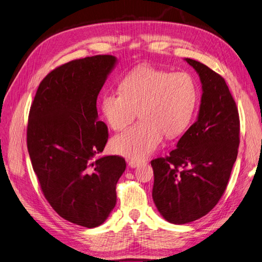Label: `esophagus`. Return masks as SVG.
<instances>
[{
    "mask_svg": "<svg viewBox=\"0 0 262 262\" xmlns=\"http://www.w3.org/2000/svg\"><path fill=\"white\" fill-rule=\"evenodd\" d=\"M141 163H142V162H140V161H135V160H129V161H128V166H129V167H132V168H135V167H137V166H139Z\"/></svg>",
    "mask_w": 262,
    "mask_h": 262,
    "instance_id": "esophagus-1",
    "label": "esophagus"
}]
</instances>
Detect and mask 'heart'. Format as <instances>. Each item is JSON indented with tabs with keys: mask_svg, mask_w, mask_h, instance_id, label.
<instances>
[{
	"mask_svg": "<svg viewBox=\"0 0 262 262\" xmlns=\"http://www.w3.org/2000/svg\"><path fill=\"white\" fill-rule=\"evenodd\" d=\"M119 93L101 97L100 110L114 130H122L136 118L141 120L111 140L113 152L141 161L158 149L165 135L185 132L194 115L198 84L191 74L172 73L152 66H140L126 74Z\"/></svg>",
	"mask_w": 262,
	"mask_h": 262,
	"instance_id": "1",
	"label": "heart"
}]
</instances>
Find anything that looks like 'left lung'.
<instances>
[{
    "label": "left lung",
    "instance_id": "8db88e82",
    "mask_svg": "<svg viewBox=\"0 0 262 262\" xmlns=\"http://www.w3.org/2000/svg\"><path fill=\"white\" fill-rule=\"evenodd\" d=\"M185 60L202 84L198 119L168 157L151 161L154 204L173 225L194 221L216 206L239 144L238 112L224 77L196 60Z\"/></svg>",
    "mask_w": 262,
    "mask_h": 262
}]
</instances>
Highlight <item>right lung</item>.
<instances>
[{
    "mask_svg": "<svg viewBox=\"0 0 262 262\" xmlns=\"http://www.w3.org/2000/svg\"><path fill=\"white\" fill-rule=\"evenodd\" d=\"M116 63L115 56L97 55L56 68L29 113L27 146L43 194L60 217L85 228L109 217L126 168L119 156L95 159L108 141L97 97Z\"/></svg>",
    "mask_w": 262,
    "mask_h": 262,
    "instance_id": "right-lung-1",
    "label": "right lung"
}]
</instances>
